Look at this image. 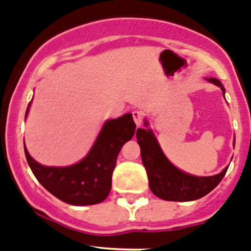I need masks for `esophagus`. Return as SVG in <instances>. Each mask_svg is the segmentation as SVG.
Listing matches in <instances>:
<instances>
[{"instance_id":"esophagus-1","label":"esophagus","mask_w":251,"mask_h":251,"mask_svg":"<svg viewBox=\"0 0 251 251\" xmlns=\"http://www.w3.org/2000/svg\"><path fill=\"white\" fill-rule=\"evenodd\" d=\"M132 117H133L134 123H136V125L141 126L142 123H143V118H144L143 112H141V110H133Z\"/></svg>"}]
</instances>
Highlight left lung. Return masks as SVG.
I'll return each mask as SVG.
<instances>
[{"mask_svg": "<svg viewBox=\"0 0 251 251\" xmlns=\"http://www.w3.org/2000/svg\"><path fill=\"white\" fill-rule=\"evenodd\" d=\"M205 79L218 85L225 97V88L219 79ZM144 126L146 128L137 130L136 137L137 143L141 147L142 162L149 179V188L155 196L165 201H195L209 194L220 183L228 167L210 176H199L184 172L176 168L163 154L159 141L151 128H149L147 119H144Z\"/></svg>", "mask_w": 251, "mask_h": 251, "instance_id": "left-lung-1", "label": "left lung"}]
</instances>
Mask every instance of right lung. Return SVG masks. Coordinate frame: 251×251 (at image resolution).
Wrapping results in <instances>:
<instances>
[{
    "label": "right lung",
    "instance_id": "1",
    "mask_svg": "<svg viewBox=\"0 0 251 251\" xmlns=\"http://www.w3.org/2000/svg\"><path fill=\"white\" fill-rule=\"evenodd\" d=\"M134 131L136 124L131 113L107 120L86 156L65 167L41 165L28 154L25 144L24 149L31 171L50 194L68 204L91 205L103 202L109 195L118 155Z\"/></svg>",
    "mask_w": 251,
    "mask_h": 251
}]
</instances>
